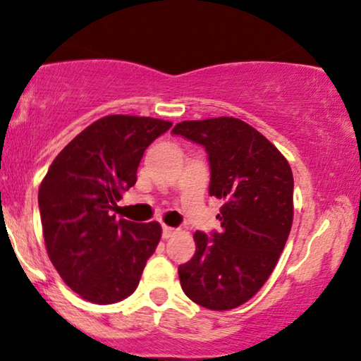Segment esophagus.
Returning a JSON list of instances; mask_svg holds the SVG:
<instances>
[{"label": "esophagus", "instance_id": "1", "mask_svg": "<svg viewBox=\"0 0 361 361\" xmlns=\"http://www.w3.org/2000/svg\"><path fill=\"white\" fill-rule=\"evenodd\" d=\"M176 232H178V228H175V227H168V225H163V238L173 237Z\"/></svg>", "mask_w": 361, "mask_h": 361}]
</instances>
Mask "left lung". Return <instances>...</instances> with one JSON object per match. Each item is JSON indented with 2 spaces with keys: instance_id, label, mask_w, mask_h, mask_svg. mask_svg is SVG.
Returning <instances> with one entry per match:
<instances>
[{
  "instance_id": "left-lung-1",
  "label": "left lung",
  "mask_w": 361,
  "mask_h": 361,
  "mask_svg": "<svg viewBox=\"0 0 361 361\" xmlns=\"http://www.w3.org/2000/svg\"><path fill=\"white\" fill-rule=\"evenodd\" d=\"M173 134L205 147L210 197L224 200L220 232H195L197 250L178 267L197 305L227 311L244 305L274 271L293 225L294 180L277 147L235 117L183 121Z\"/></svg>"
}]
</instances>
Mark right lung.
Masks as SVG:
<instances>
[{
    "label": "right lung",
    "mask_w": 361,
    "mask_h": 361,
    "mask_svg": "<svg viewBox=\"0 0 361 361\" xmlns=\"http://www.w3.org/2000/svg\"><path fill=\"white\" fill-rule=\"evenodd\" d=\"M153 117L106 116L75 136L38 190L47 252L65 284L95 305L131 296L161 238L158 222L116 220L147 146L171 128Z\"/></svg>",
    "instance_id": "add662e5"
}]
</instances>
